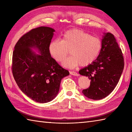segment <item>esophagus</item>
Masks as SVG:
<instances>
[{
	"mask_svg": "<svg viewBox=\"0 0 132 132\" xmlns=\"http://www.w3.org/2000/svg\"><path fill=\"white\" fill-rule=\"evenodd\" d=\"M70 74L72 75H74V76H79V74H78L77 72L75 71H70Z\"/></svg>",
	"mask_w": 132,
	"mask_h": 132,
	"instance_id": "34e87169",
	"label": "esophagus"
}]
</instances>
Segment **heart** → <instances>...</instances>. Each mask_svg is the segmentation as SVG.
Masks as SVG:
<instances>
[{
  "label": "heart",
  "mask_w": 132,
  "mask_h": 132,
  "mask_svg": "<svg viewBox=\"0 0 132 132\" xmlns=\"http://www.w3.org/2000/svg\"><path fill=\"white\" fill-rule=\"evenodd\" d=\"M102 49V42L99 37L78 29L68 30L61 40H53L49 45L50 54L57 62L63 61L70 50L71 55L62 63L64 67L69 68L92 63L99 57Z\"/></svg>",
  "instance_id": "obj_1"
}]
</instances>
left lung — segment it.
I'll return each mask as SVG.
<instances>
[{
  "label": "left lung",
  "instance_id": "obj_1",
  "mask_svg": "<svg viewBox=\"0 0 132 132\" xmlns=\"http://www.w3.org/2000/svg\"><path fill=\"white\" fill-rule=\"evenodd\" d=\"M124 67L123 54L115 37L111 33H105L99 57L79 71L80 75L91 80L89 88L83 89V94L93 100L107 96L117 86Z\"/></svg>",
  "mask_w": 132,
  "mask_h": 132
}]
</instances>
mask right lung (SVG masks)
Segmentation results:
<instances>
[{
  "label": "right lung",
  "instance_id": "right-lung-1",
  "mask_svg": "<svg viewBox=\"0 0 132 132\" xmlns=\"http://www.w3.org/2000/svg\"><path fill=\"white\" fill-rule=\"evenodd\" d=\"M54 32L47 27L30 30L17 42L13 52L12 71L17 85L27 96L41 103L54 99L62 79L70 74L49 53ZM33 47L40 54H35L31 50Z\"/></svg>",
  "mask_w": 132,
  "mask_h": 132
}]
</instances>
